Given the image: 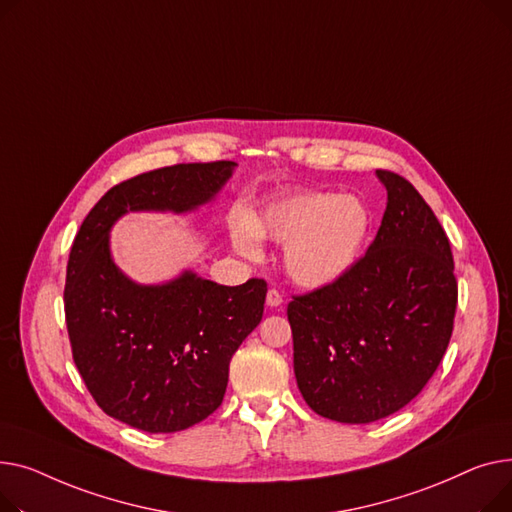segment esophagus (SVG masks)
Returning a JSON list of instances; mask_svg holds the SVG:
<instances>
[{
	"label": "esophagus",
	"mask_w": 512,
	"mask_h": 512,
	"mask_svg": "<svg viewBox=\"0 0 512 512\" xmlns=\"http://www.w3.org/2000/svg\"><path fill=\"white\" fill-rule=\"evenodd\" d=\"M266 304L270 306V308H279L281 304H283V295H281V291L279 289H268V293H266Z\"/></svg>",
	"instance_id": "esophagus-1"
}]
</instances>
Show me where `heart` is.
<instances>
[{
    "label": "heart",
    "instance_id": "heart-1",
    "mask_svg": "<svg viewBox=\"0 0 512 512\" xmlns=\"http://www.w3.org/2000/svg\"><path fill=\"white\" fill-rule=\"evenodd\" d=\"M372 233L370 206L353 194L302 192L268 204L260 219L237 213L235 248L260 254V235L285 244V268L297 283L320 287L343 277L359 260Z\"/></svg>",
    "mask_w": 512,
    "mask_h": 512
}]
</instances>
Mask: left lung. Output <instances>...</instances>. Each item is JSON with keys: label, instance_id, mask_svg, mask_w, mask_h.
<instances>
[{"label": "left lung", "instance_id": "left-lung-1", "mask_svg": "<svg viewBox=\"0 0 512 512\" xmlns=\"http://www.w3.org/2000/svg\"><path fill=\"white\" fill-rule=\"evenodd\" d=\"M376 173L388 202L368 252L287 306L297 386L312 411L341 424L376 422L422 393L457 312L442 225L405 177Z\"/></svg>", "mask_w": 512, "mask_h": 512}]
</instances>
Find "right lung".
Wrapping results in <instances>:
<instances>
[{
  "instance_id": "add662e5",
  "label": "right lung",
  "mask_w": 512,
  "mask_h": 512,
  "mask_svg": "<svg viewBox=\"0 0 512 512\" xmlns=\"http://www.w3.org/2000/svg\"><path fill=\"white\" fill-rule=\"evenodd\" d=\"M233 167L179 163L130 177L74 237L64 289L74 364L95 403L142 432L186 430L219 409L231 357L262 320L266 281L227 287L184 273L136 285L111 260L109 229L128 210L186 213L213 198Z\"/></svg>"
}]
</instances>
